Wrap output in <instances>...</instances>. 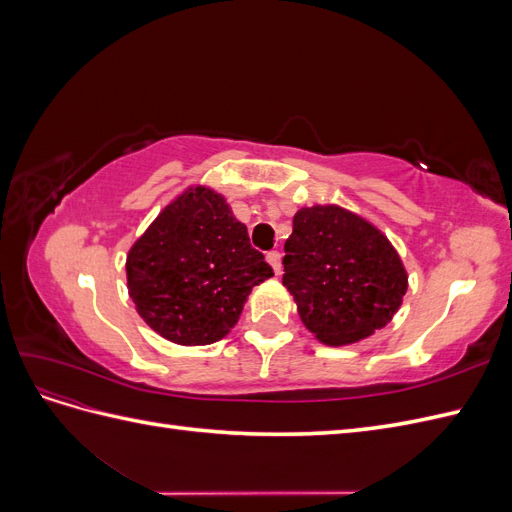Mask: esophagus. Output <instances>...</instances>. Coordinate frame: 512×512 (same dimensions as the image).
Here are the masks:
<instances>
[{"label":"esophagus","instance_id":"34e87169","mask_svg":"<svg viewBox=\"0 0 512 512\" xmlns=\"http://www.w3.org/2000/svg\"><path fill=\"white\" fill-rule=\"evenodd\" d=\"M267 262L273 267V271H275L277 275L282 273V254H280V252H277V250L267 252Z\"/></svg>","mask_w":512,"mask_h":512}]
</instances>
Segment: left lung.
Masks as SVG:
<instances>
[{"label": "left lung", "instance_id": "left-lung-1", "mask_svg": "<svg viewBox=\"0 0 512 512\" xmlns=\"http://www.w3.org/2000/svg\"><path fill=\"white\" fill-rule=\"evenodd\" d=\"M282 282L320 342L346 346L386 327L408 290L382 232L342 207H305L284 245Z\"/></svg>", "mask_w": 512, "mask_h": 512}]
</instances>
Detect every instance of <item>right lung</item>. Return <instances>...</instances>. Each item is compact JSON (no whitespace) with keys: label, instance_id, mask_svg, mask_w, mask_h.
<instances>
[{"label":"right lung","instance_id":"right-lung-1","mask_svg":"<svg viewBox=\"0 0 512 512\" xmlns=\"http://www.w3.org/2000/svg\"><path fill=\"white\" fill-rule=\"evenodd\" d=\"M136 312L170 342L207 346L235 327L247 294L273 269L224 196L194 188L170 203L128 254Z\"/></svg>","mask_w":512,"mask_h":512}]
</instances>
